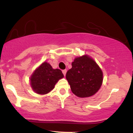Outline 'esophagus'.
<instances>
[{"label":"esophagus","mask_w":133,"mask_h":133,"mask_svg":"<svg viewBox=\"0 0 133 133\" xmlns=\"http://www.w3.org/2000/svg\"><path fill=\"white\" fill-rule=\"evenodd\" d=\"M66 72H67V70L66 69H64V70H63V71H62V73H63V74H64V76H65V74H66Z\"/></svg>","instance_id":"1"}]
</instances>
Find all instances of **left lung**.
<instances>
[{"label": "left lung", "mask_w": 133, "mask_h": 133, "mask_svg": "<svg viewBox=\"0 0 133 133\" xmlns=\"http://www.w3.org/2000/svg\"><path fill=\"white\" fill-rule=\"evenodd\" d=\"M65 77L73 94L79 97H88L95 94L100 89L103 74L92 58L84 55L74 59Z\"/></svg>", "instance_id": "obj_1"}]
</instances>
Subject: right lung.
<instances>
[{"label": "right lung", "mask_w": 133, "mask_h": 133, "mask_svg": "<svg viewBox=\"0 0 133 133\" xmlns=\"http://www.w3.org/2000/svg\"><path fill=\"white\" fill-rule=\"evenodd\" d=\"M64 75L59 69H54L50 64L44 62L35 70L30 78L33 91L39 94H45L54 88Z\"/></svg>", "instance_id": "right-lung-1"}]
</instances>
